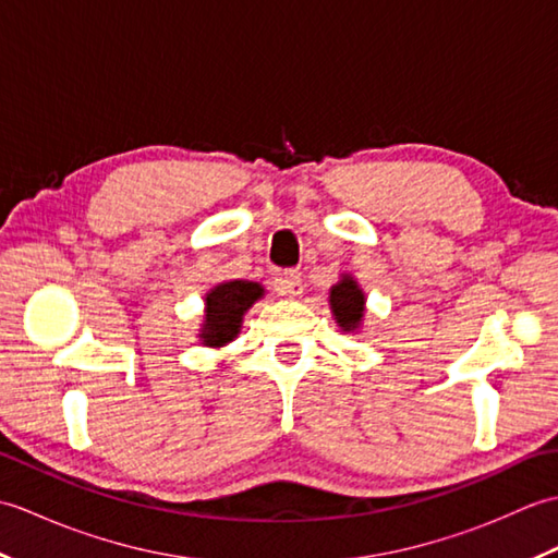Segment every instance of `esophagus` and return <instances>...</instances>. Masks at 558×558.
<instances>
[{"instance_id": "esophagus-1", "label": "esophagus", "mask_w": 558, "mask_h": 558, "mask_svg": "<svg viewBox=\"0 0 558 558\" xmlns=\"http://www.w3.org/2000/svg\"><path fill=\"white\" fill-rule=\"evenodd\" d=\"M276 290H278V294H286V298H300V294H302V276L298 270H286L276 280Z\"/></svg>"}]
</instances>
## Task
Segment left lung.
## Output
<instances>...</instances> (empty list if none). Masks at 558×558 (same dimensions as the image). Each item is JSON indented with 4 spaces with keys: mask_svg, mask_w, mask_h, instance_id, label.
<instances>
[{
    "mask_svg": "<svg viewBox=\"0 0 558 558\" xmlns=\"http://www.w3.org/2000/svg\"><path fill=\"white\" fill-rule=\"evenodd\" d=\"M330 312H333L338 326L352 333L362 326L364 318V292L352 276H342L333 288H330Z\"/></svg>",
    "mask_w": 558,
    "mask_h": 558,
    "instance_id": "1",
    "label": "left lung"
}]
</instances>
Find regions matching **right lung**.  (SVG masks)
<instances>
[{
    "instance_id": "add662e5",
    "label": "right lung",
    "mask_w": 558,
    "mask_h": 558,
    "mask_svg": "<svg viewBox=\"0 0 558 558\" xmlns=\"http://www.w3.org/2000/svg\"><path fill=\"white\" fill-rule=\"evenodd\" d=\"M264 298V288L252 280L220 282L206 294V318L198 338L208 348H222L236 338L248 306Z\"/></svg>"
}]
</instances>
